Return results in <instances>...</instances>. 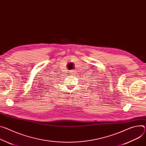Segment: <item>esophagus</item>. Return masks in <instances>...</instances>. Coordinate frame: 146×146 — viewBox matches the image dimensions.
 Listing matches in <instances>:
<instances>
[{
  "mask_svg": "<svg viewBox=\"0 0 146 146\" xmlns=\"http://www.w3.org/2000/svg\"><path fill=\"white\" fill-rule=\"evenodd\" d=\"M74 72H75V70H71V71L70 72V73H71L72 74H73V73H74Z\"/></svg>",
  "mask_w": 146,
  "mask_h": 146,
  "instance_id": "esophagus-1",
  "label": "esophagus"
}]
</instances>
